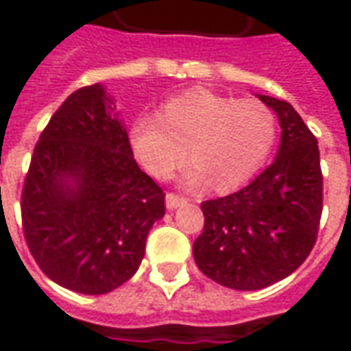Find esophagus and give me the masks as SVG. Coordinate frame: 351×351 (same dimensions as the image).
Listing matches in <instances>:
<instances>
[{"instance_id": "obj_1", "label": "esophagus", "mask_w": 351, "mask_h": 351, "mask_svg": "<svg viewBox=\"0 0 351 351\" xmlns=\"http://www.w3.org/2000/svg\"><path fill=\"white\" fill-rule=\"evenodd\" d=\"M188 203V199L182 197V195H176V193H167L165 195V206H167L169 210H173V208H178V206H182Z\"/></svg>"}]
</instances>
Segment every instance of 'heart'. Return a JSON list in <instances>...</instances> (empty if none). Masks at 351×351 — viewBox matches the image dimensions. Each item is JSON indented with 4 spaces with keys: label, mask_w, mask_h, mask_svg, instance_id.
Listing matches in <instances>:
<instances>
[{
    "label": "heart",
    "mask_w": 351,
    "mask_h": 351,
    "mask_svg": "<svg viewBox=\"0 0 351 351\" xmlns=\"http://www.w3.org/2000/svg\"><path fill=\"white\" fill-rule=\"evenodd\" d=\"M128 137L135 160L156 180H167L188 148L193 163L186 182L210 178L216 190H235L269 160L276 120L261 101L195 88L161 103L156 118L133 120Z\"/></svg>",
    "instance_id": "1"
}]
</instances>
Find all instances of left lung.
Segmentation results:
<instances>
[{"label": "left lung", "instance_id": "1", "mask_svg": "<svg viewBox=\"0 0 351 351\" xmlns=\"http://www.w3.org/2000/svg\"><path fill=\"white\" fill-rule=\"evenodd\" d=\"M258 97L278 116V156L243 190L201 203L205 228L193 243L201 272L239 291L263 289L299 269L324 208L317 138L287 101Z\"/></svg>", "mask_w": 351, "mask_h": 351}]
</instances>
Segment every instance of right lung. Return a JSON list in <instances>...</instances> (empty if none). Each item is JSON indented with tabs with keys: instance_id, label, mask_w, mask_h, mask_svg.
Masks as SVG:
<instances>
[{
	"instance_id": "right-lung-1",
	"label": "right lung",
	"mask_w": 351,
	"mask_h": 351,
	"mask_svg": "<svg viewBox=\"0 0 351 351\" xmlns=\"http://www.w3.org/2000/svg\"><path fill=\"white\" fill-rule=\"evenodd\" d=\"M101 84L73 92L35 145L22 190V229L41 271L84 295L137 272L165 193L138 169Z\"/></svg>"
}]
</instances>
